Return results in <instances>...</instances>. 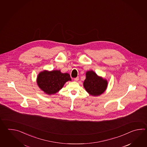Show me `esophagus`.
I'll use <instances>...</instances> for the list:
<instances>
[{
	"mask_svg": "<svg viewBox=\"0 0 147 147\" xmlns=\"http://www.w3.org/2000/svg\"><path fill=\"white\" fill-rule=\"evenodd\" d=\"M78 80H79V77H78L74 79V81H78Z\"/></svg>",
	"mask_w": 147,
	"mask_h": 147,
	"instance_id": "34e87169",
	"label": "esophagus"
}]
</instances>
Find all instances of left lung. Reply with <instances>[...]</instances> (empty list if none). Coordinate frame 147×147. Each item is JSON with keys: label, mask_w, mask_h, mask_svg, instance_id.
Here are the masks:
<instances>
[{"label": "left lung", "mask_w": 147, "mask_h": 147, "mask_svg": "<svg viewBox=\"0 0 147 147\" xmlns=\"http://www.w3.org/2000/svg\"><path fill=\"white\" fill-rule=\"evenodd\" d=\"M86 75L84 87L87 92L92 96H98L103 94L108 86L106 79L98 76L92 70L88 71Z\"/></svg>", "instance_id": "left-lung-1"}]
</instances>
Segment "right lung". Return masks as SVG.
<instances>
[{"mask_svg":"<svg viewBox=\"0 0 147 147\" xmlns=\"http://www.w3.org/2000/svg\"><path fill=\"white\" fill-rule=\"evenodd\" d=\"M69 74L61 72L60 70L40 72L37 78L38 87L41 90L49 95L56 94L63 87L66 82L71 81Z\"/></svg>","mask_w":147,"mask_h":147,"instance_id":"1","label":"right lung"}]
</instances>
